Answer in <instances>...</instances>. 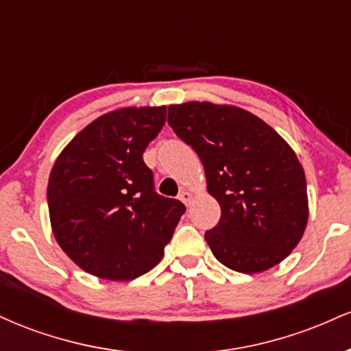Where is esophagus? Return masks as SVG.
<instances>
[{
    "label": "esophagus",
    "mask_w": 351,
    "mask_h": 351,
    "mask_svg": "<svg viewBox=\"0 0 351 351\" xmlns=\"http://www.w3.org/2000/svg\"><path fill=\"white\" fill-rule=\"evenodd\" d=\"M180 199L183 201L186 206H189V204H191V201L195 199V193L189 191V189H183V191H181V195H180Z\"/></svg>",
    "instance_id": "34e87169"
}]
</instances>
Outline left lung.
Instances as JSON below:
<instances>
[{
	"instance_id": "left-lung-1",
	"label": "left lung",
	"mask_w": 351,
	"mask_h": 351,
	"mask_svg": "<svg viewBox=\"0 0 351 351\" xmlns=\"http://www.w3.org/2000/svg\"><path fill=\"white\" fill-rule=\"evenodd\" d=\"M173 132L198 153L221 219L204 237L221 264L259 274L280 264L304 236L307 181L291 145L251 112L229 104L168 107Z\"/></svg>"
}]
</instances>
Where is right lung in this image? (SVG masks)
Returning a JSON list of instances; mask_svg holds the SVG:
<instances>
[{
    "label": "right lung",
    "instance_id": "obj_1",
    "mask_svg": "<svg viewBox=\"0 0 351 351\" xmlns=\"http://www.w3.org/2000/svg\"><path fill=\"white\" fill-rule=\"evenodd\" d=\"M165 122L167 106L107 112L82 128L52 165L51 228L82 271L132 280L162 261L186 209L153 189V173L143 162Z\"/></svg>",
    "mask_w": 351,
    "mask_h": 351
}]
</instances>
